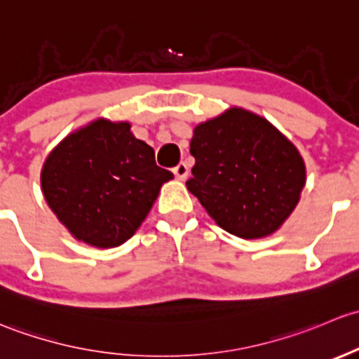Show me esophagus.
Here are the masks:
<instances>
[{
    "instance_id": "34e87169",
    "label": "esophagus",
    "mask_w": 359,
    "mask_h": 359,
    "mask_svg": "<svg viewBox=\"0 0 359 359\" xmlns=\"http://www.w3.org/2000/svg\"><path fill=\"white\" fill-rule=\"evenodd\" d=\"M172 172H175V176L178 180H184L188 176V165L184 164V162H180V164L172 169Z\"/></svg>"
}]
</instances>
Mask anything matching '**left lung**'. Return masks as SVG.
Here are the masks:
<instances>
[{"label":"left lung","instance_id":"obj_1","mask_svg":"<svg viewBox=\"0 0 359 359\" xmlns=\"http://www.w3.org/2000/svg\"><path fill=\"white\" fill-rule=\"evenodd\" d=\"M187 188L228 233L261 238L278 230L301 198L306 165L294 145L249 110H226L194 129Z\"/></svg>","mask_w":359,"mask_h":359}]
</instances>
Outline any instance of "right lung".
Instances as JSON below:
<instances>
[{
	"mask_svg": "<svg viewBox=\"0 0 359 359\" xmlns=\"http://www.w3.org/2000/svg\"><path fill=\"white\" fill-rule=\"evenodd\" d=\"M129 123L97 119L70 133L48 155L41 188L74 238L109 249L131 238L172 172L155 164Z\"/></svg>",
	"mask_w": 359,
	"mask_h": 359,
	"instance_id": "add662e5",
	"label": "right lung"
}]
</instances>
